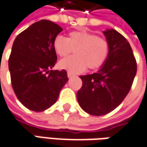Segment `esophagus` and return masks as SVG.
Instances as JSON below:
<instances>
[{"mask_svg": "<svg viewBox=\"0 0 147 147\" xmlns=\"http://www.w3.org/2000/svg\"><path fill=\"white\" fill-rule=\"evenodd\" d=\"M73 74H71V73H70V72H67V77L68 78H71V77H73Z\"/></svg>", "mask_w": 147, "mask_h": 147, "instance_id": "34e87169", "label": "esophagus"}]
</instances>
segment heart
Segmentation results:
<instances>
[{
  "label": "heart",
  "mask_w": 147,
  "mask_h": 147,
  "mask_svg": "<svg viewBox=\"0 0 147 147\" xmlns=\"http://www.w3.org/2000/svg\"><path fill=\"white\" fill-rule=\"evenodd\" d=\"M53 47L60 57L72 53L74 56L61 60L59 67L72 74L83 72L85 69L100 67L107 59L110 52L108 41L102 37L85 31H73L67 37L58 36L53 40Z\"/></svg>",
  "instance_id": "obj_1"
}]
</instances>
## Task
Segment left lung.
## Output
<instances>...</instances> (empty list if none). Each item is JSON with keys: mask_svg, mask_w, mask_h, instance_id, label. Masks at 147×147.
Here are the masks:
<instances>
[{"mask_svg": "<svg viewBox=\"0 0 147 147\" xmlns=\"http://www.w3.org/2000/svg\"><path fill=\"white\" fill-rule=\"evenodd\" d=\"M110 46L107 59L98 72L80 76L77 100L84 111L103 115L123 102L137 73V62L128 40L114 29L103 32Z\"/></svg>", "mask_w": 147, "mask_h": 147, "instance_id": "obj_1", "label": "left lung"}]
</instances>
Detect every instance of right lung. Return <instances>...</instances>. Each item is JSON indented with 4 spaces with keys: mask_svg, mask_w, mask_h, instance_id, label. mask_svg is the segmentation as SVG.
<instances>
[{
    "mask_svg": "<svg viewBox=\"0 0 147 147\" xmlns=\"http://www.w3.org/2000/svg\"><path fill=\"white\" fill-rule=\"evenodd\" d=\"M63 28L49 20L33 23L14 40L9 70L14 94L29 110L42 111L56 102L67 82L65 70H50L57 62L53 40Z\"/></svg>",
    "mask_w": 147,
    "mask_h": 147,
    "instance_id": "right-lung-1",
    "label": "right lung"
}]
</instances>
